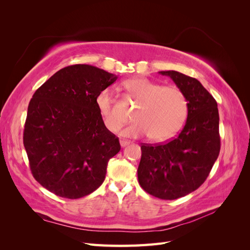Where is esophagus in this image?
<instances>
[{"label": "esophagus", "instance_id": "34e87169", "mask_svg": "<svg viewBox=\"0 0 250 250\" xmlns=\"http://www.w3.org/2000/svg\"><path fill=\"white\" fill-rule=\"evenodd\" d=\"M130 144V142L129 141H126V140H121L120 141V145H121V147H126L127 145H129Z\"/></svg>", "mask_w": 250, "mask_h": 250}]
</instances>
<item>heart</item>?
Instances as JSON below:
<instances>
[{"instance_id": "obj_1", "label": "heart", "mask_w": 250, "mask_h": 250, "mask_svg": "<svg viewBox=\"0 0 250 250\" xmlns=\"http://www.w3.org/2000/svg\"><path fill=\"white\" fill-rule=\"evenodd\" d=\"M124 86L140 105L133 115L135 121L124 128L122 137L150 135L151 140L163 142L180 130L188 116V102L183 92L142 77L125 81ZM96 105L105 127L112 132L119 130L123 117L110 90H101L97 95Z\"/></svg>"}]
</instances>
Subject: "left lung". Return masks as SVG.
<instances>
[{
  "mask_svg": "<svg viewBox=\"0 0 250 250\" xmlns=\"http://www.w3.org/2000/svg\"><path fill=\"white\" fill-rule=\"evenodd\" d=\"M169 76L188 102L183 130L163 145H142L138 168L141 187L154 197L174 200L194 192L204 183L220 152L217 102L201 83L176 71Z\"/></svg>",
  "mask_w": 250,
  "mask_h": 250,
  "instance_id": "8db88e82",
  "label": "left lung"
}]
</instances>
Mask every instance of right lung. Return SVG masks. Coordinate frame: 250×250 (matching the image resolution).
I'll return each instance as SVG.
<instances>
[{"instance_id": "add662e5", "label": "right lung", "mask_w": 250, "mask_h": 250, "mask_svg": "<svg viewBox=\"0 0 250 250\" xmlns=\"http://www.w3.org/2000/svg\"><path fill=\"white\" fill-rule=\"evenodd\" d=\"M118 79L89 64L63 67L29 103L24 146L33 177L57 196L77 199L105 179L108 161L121 149L105 127L96 98Z\"/></svg>"}]
</instances>
